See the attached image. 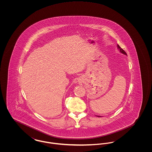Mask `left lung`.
I'll list each match as a JSON object with an SVG mask.
<instances>
[{
  "label": "left lung",
  "instance_id": "obj_1",
  "mask_svg": "<svg viewBox=\"0 0 152 152\" xmlns=\"http://www.w3.org/2000/svg\"><path fill=\"white\" fill-rule=\"evenodd\" d=\"M117 48L120 50V52H121L122 53H123V54H124V55H126V53L125 52V51L124 50H123L120 46H119V45H117ZM98 117H101V116H98Z\"/></svg>",
  "mask_w": 152,
  "mask_h": 152
}]
</instances>
